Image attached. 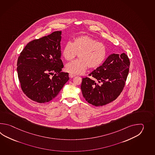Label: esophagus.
I'll use <instances>...</instances> for the list:
<instances>
[{"mask_svg":"<svg viewBox=\"0 0 155 155\" xmlns=\"http://www.w3.org/2000/svg\"><path fill=\"white\" fill-rule=\"evenodd\" d=\"M69 76L70 77V78H74V76H75V75H74V74H71V73H69Z\"/></svg>","mask_w":155,"mask_h":155,"instance_id":"1","label":"esophagus"}]
</instances>
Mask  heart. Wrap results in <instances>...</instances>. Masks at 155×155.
I'll return each instance as SVG.
<instances>
[{"label": "heart", "instance_id": "heart-1", "mask_svg": "<svg viewBox=\"0 0 155 155\" xmlns=\"http://www.w3.org/2000/svg\"><path fill=\"white\" fill-rule=\"evenodd\" d=\"M78 54L79 59L66 64L65 69L74 75H80L89 67L91 69L99 68L105 61L107 54L106 46L89 35L78 36L73 43L68 41L62 50L63 58L68 61Z\"/></svg>", "mask_w": 155, "mask_h": 155}]
</instances>
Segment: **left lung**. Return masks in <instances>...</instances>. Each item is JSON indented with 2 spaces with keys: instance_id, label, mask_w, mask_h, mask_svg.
Segmentation results:
<instances>
[{
  "instance_id": "left-lung-1",
  "label": "left lung",
  "mask_w": 155,
  "mask_h": 155,
  "mask_svg": "<svg viewBox=\"0 0 155 155\" xmlns=\"http://www.w3.org/2000/svg\"><path fill=\"white\" fill-rule=\"evenodd\" d=\"M130 60L124 53L110 55L102 65L82 78V95L89 104L103 106L117 99L124 89L129 72Z\"/></svg>"
}]
</instances>
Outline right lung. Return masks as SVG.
Masks as SVG:
<instances>
[{"label":"right lung","instance_id":"obj_1","mask_svg":"<svg viewBox=\"0 0 155 155\" xmlns=\"http://www.w3.org/2000/svg\"><path fill=\"white\" fill-rule=\"evenodd\" d=\"M61 31L34 40L26 45L17 61L21 88L29 99L39 103L54 99L69 79L61 72Z\"/></svg>","mask_w":155,"mask_h":155}]
</instances>
